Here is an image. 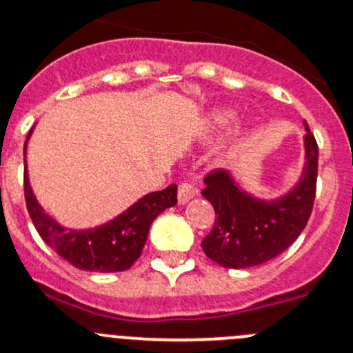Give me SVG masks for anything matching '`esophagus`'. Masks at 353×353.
I'll list each match as a JSON object with an SVG mask.
<instances>
[{
    "label": "esophagus",
    "instance_id": "34e87169",
    "mask_svg": "<svg viewBox=\"0 0 353 353\" xmlns=\"http://www.w3.org/2000/svg\"><path fill=\"white\" fill-rule=\"evenodd\" d=\"M197 194V188L191 183H181L179 189H177V199L181 204H185L189 199H192Z\"/></svg>",
    "mask_w": 353,
    "mask_h": 353
}]
</instances>
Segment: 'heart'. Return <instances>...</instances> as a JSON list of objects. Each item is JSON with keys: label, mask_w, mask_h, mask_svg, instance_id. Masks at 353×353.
Segmentation results:
<instances>
[{"label": "heart", "mask_w": 353, "mask_h": 353, "mask_svg": "<svg viewBox=\"0 0 353 353\" xmlns=\"http://www.w3.org/2000/svg\"><path fill=\"white\" fill-rule=\"evenodd\" d=\"M234 117L236 114L233 110H230V108H218V110L211 112V115L208 119V125L214 130H223L233 122Z\"/></svg>", "instance_id": "b5f03b06"}]
</instances>
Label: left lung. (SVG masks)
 <instances>
[{"label": "left lung", "instance_id": "left-lung-1", "mask_svg": "<svg viewBox=\"0 0 353 353\" xmlns=\"http://www.w3.org/2000/svg\"><path fill=\"white\" fill-rule=\"evenodd\" d=\"M305 164L301 179L288 194L261 201L243 192L230 172L218 169L204 177L203 194L216 212L214 226L203 239L204 253L224 268H250L281 254L307 226L316 192L319 145L305 122Z\"/></svg>", "mask_w": 353, "mask_h": 353}]
</instances>
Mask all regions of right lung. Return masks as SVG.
I'll return each instance as SVG.
<instances>
[{
  "instance_id": "add662e5",
  "label": "right lung",
  "mask_w": 353,
  "mask_h": 353,
  "mask_svg": "<svg viewBox=\"0 0 353 353\" xmlns=\"http://www.w3.org/2000/svg\"><path fill=\"white\" fill-rule=\"evenodd\" d=\"M30 135L32 130L28 137ZM23 152L26 154V144ZM23 183L26 209L41 239L75 268L99 273L129 270L141 256L152 221L164 209L176 206L177 203V185L170 184L162 191L150 192L139 199L134 206L103 226L77 231L60 226L41 209L32 191L26 170Z\"/></svg>"
}]
</instances>
